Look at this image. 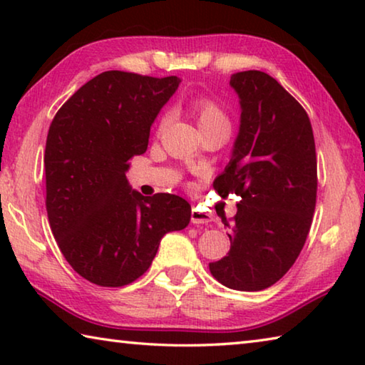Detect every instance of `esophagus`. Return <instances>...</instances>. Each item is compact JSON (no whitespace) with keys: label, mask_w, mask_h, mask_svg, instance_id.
Returning a JSON list of instances; mask_svg holds the SVG:
<instances>
[{"label":"esophagus","mask_w":365,"mask_h":365,"mask_svg":"<svg viewBox=\"0 0 365 365\" xmlns=\"http://www.w3.org/2000/svg\"><path fill=\"white\" fill-rule=\"evenodd\" d=\"M212 220V215L206 212V211H201V209L193 207L191 209V222L196 225H206L209 222Z\"/></svg>","instance_id":"1"}]
</instances>
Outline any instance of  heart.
Segmentation results:
<instances>
[{"label":"heart","mask_w":365,"mask_h":365,"mask_svg":"<svg viewBox=\"0 0 365 365\" xmlns=\"http://www.w3.org/2000/svg\"><path fill=\"white\" fill-rule=\"evenodd\" d=\"M190 108L196 117V123L202 135L212 130H228L230 132V119L225 109L217 101L207 96H196L190 101ZM169 115L164 114L159 120V130L168 125Z\"/></svg>","instance_id":"heart-1"}]
</instances>
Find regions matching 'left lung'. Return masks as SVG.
I'll list each match as a JSON object with an SVG mask.
<instances>
[{
    "label": "left lung",
    "instance_id": "obj_1",
    "mask_svg": "<svg viewBox=\"0 0 365 365\" xmlns=\"http://www.w3.org/2000/svg\"><path fill=\"white\" fill-rule=\"evenodd\" d=\"M230 85L242 106L240 132L214 188L242 201L230 251L209 270L228 288L261 292L287 274L306 243L317 197L316 143L304 108L269 73L237 72Z\"/></svg>",
    "mask_w": 365,
    "mask_h": 365
}]
</instances>
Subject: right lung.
<instances>
[{"instance_id":"right-lung-1","label":"right lung","mask_w":365,"mask_h":365,"mask_svg":"<svg viewBox=\"0 0 365 365\" xmlns=\"http://www.w3.org/2000/svg\"><path fill=\"white\" fill-rule=\"evenodd\" d=\"M180 78L103 72L54 115L45 150L46 211L72 269L100 287H123L150 269L160 238L190 224L180 196H141L128 185L154 119Z\"/></svg>"}]
</instances>
